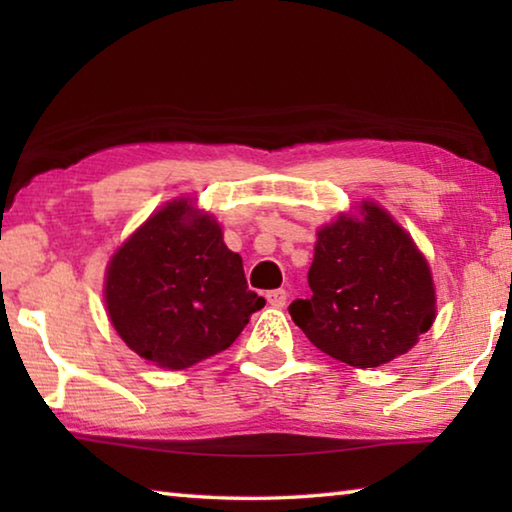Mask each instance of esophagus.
I'll return each instance as SVG.
<instances>
[{"instance_id":"34e87169","label":"esophagus","mask_w":512,"mask_h":512,"mask_svg":"<svg viewBox=\"0 0 512 512\" xmlns=\"http://www.w3.org/2000/svg\"><path fill=\"white\" fill-rule=\"evenodd\" d=\"M266 300H268V305L271 307H284V302H287V291L284 289H273V291H268L266 293Z\"/></svg>"}]
</instances>
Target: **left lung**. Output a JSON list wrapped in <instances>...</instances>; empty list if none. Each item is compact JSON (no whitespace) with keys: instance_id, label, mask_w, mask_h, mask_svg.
<instances>
[{"instance_id":"left-lung-1","label":"left lung","mask_w":512,"mask_h":512,"mask_svg":"<svg viewBox=\"0 0 512 512\" xmlns=\"http://www.w3.org/2000/svg\"><path fill=\"white\" fill-rule=\"evenodd\" d=\"M363 219L339 216L318 230L309 296L289 314L320 352L377 368L409 352L436 318L427 259L391 214L363 203Z\"/></svg>"}]
</instances>
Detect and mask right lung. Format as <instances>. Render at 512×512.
Wrapping results in <instances>:
<instances>
[{
    "mask_svg": "<svg viewBox=\"0 0 512 512\" xmlns=\"http://www.w3.org/2000/svg\"><path fill=\"white\" fill-rule=\"evenodd\" d=\"M106 305L128 348L160 368L183 370L230 348L266 305L219 223L173 201L117 250Z\"/></svg>",
    "mask_w": 512,
    "mask_h": 512,
    "instance_id": "add662e5",
    "label": "right lung"
}]
</instances>
